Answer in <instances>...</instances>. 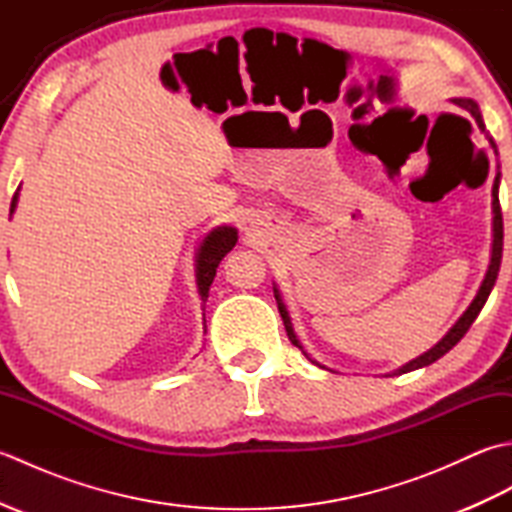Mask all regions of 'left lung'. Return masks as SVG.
Instances as JSON below:
<instances>
[{
  "mask_svg": "<svg viewBox=\"0 0 512 512\" xmlns=\"http://www.w3.org/2000/svg\"><path fill=\"white\" fill-rule=\"evenodd\" d=\"M453 103L458 105V107H462L464 112H469V114L475 118L477 127H480L482 132L486 134V125H484V121H482L480 107H477V103H475L473 99H453ZM486 138H488V143H491V147L495 149V154H497V147H495V143H493V138H491V136H486ZM502 250H504V220H502V206H499V171H497L495 182H493V253H491V264H488L486 277H484V281H482L480 290H477V295H475V299L471 301V306L466 308V312L462 314V317H460L458 321H455L453 328L442 336V341H438L436 345H433L429 352H424L422 356L413 358V361H409L407 365H402L400 369H396L394 374H407V372H413V369H420V367H427V365H431V363H436L438 358H442L449 350H453V345L460 343L462 336H464L466 332H469L473 321L477 319V314H480V310L484 308V303H486L488 295H491V290H493V286H495V279H497V273H499V264H502ZM275 299H277L281 319H284V325H286L288 339L292 341V345H297L299 350L308 356V352L303 350V345L299 343L295 330H292L288 310H286V306H284V301H281V295H279L277 288H275ZM308 358H310V356H308ZM310 361H312V358H310ZM312 363H317V361H312ZM317 365H319V363H317Z\"/></svg>",
  "mask_w": 512,
  "mask_h": 512,
  "instance_id": "left-lung-1",
  "label": "left lung"
}]
</instances>
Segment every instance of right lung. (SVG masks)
I'll return each instance as SVG.
<instances>
[{
	"label": "right lung",
	"mask_w": 512,
	"mask_h": 512,
	"mask_svg": "<svg viewBox=\"0 0 512 512\" xmlns=\"http://www.w3.org/2000/svg\"><path fill=\"white\" fill-rule=\"evenodd\" d=\"M17 200H19V189L13 195V202H10V215H13L17 209ZM235 244H237V228L233 226H217L200 242L198 253H195V281H198V292L202 301H206V297H209V288L215 279L217 266H220L226 253H231Z\"/></svg>",
	"instance_id": "obj_1"
}]
</instances>
